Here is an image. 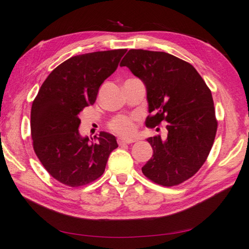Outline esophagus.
I'll list each match as a JSON object with an SVG mask.
<instances>
[{
    "label": "esophagus",
    "instance_id": "1",
    "mask_svg": "<svg viewBox=\"0 0 249 249\" xmlns=\"http://www.w3.org/2000/svg\"><path fill=\"white\" fill-rule=\"evenodd\" d=\"M135 139H128V138H119L118 139V142L119 144H129V143H133L135 142Z\"/></svg>",
    "mask_w": 249,
    "mask_h": 249
}]
</instances>
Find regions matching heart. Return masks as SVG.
<instances>
[{"instance_id": "1", "label": "heart", "mask_w": 249, "mask_h": 249, "mask_svg": "<svg viewBox=\"0 0 249 249\" xmlns=\"http://www.w3.org/2000/svg\"><path fill=\"white\" fill-rule=\"evenodd\" d=\"M135 116H125L120 115L116 118L112 119L109 122V128L114 131L116 134H120L122 136H130L135 133Z\"/></svg>"}]
</instances>
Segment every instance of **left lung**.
Instances as JSON below:
<instances>
[{"instance_id":"obj_1","label":"left lung","mask_w":249,"mask_h":249,"mask_svg":"<svg viewBox=\"0 0 249 249\" xmlns=\"http://www.w3.org/2000/svg\"><path fill=\"white\" fill-rule=\"evenodd\" d=\"M120 66L144 83L147 127L168 123L166 139H147L153 155L141 170L160 186H178L198 172L212 150L218 126L212 91L192 65L164 52L130 50Z\"/></svg>"}]
</instances>
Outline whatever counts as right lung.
<instances>
[{
	"label": "right lung",
	"instance_id": "1",
	"mask_svg": "<svg viewBox=\"0 0 249 249\" xmlns=\"http://www.w3.org/2000/svg\"><path fill=\"white\" fill-rule=\"evenodd\" d=\"M126 52L104 51L69 58L51 72L32 102L34 152L51 176L66 186L81 187L98 179L110 153L118 148L114 136L105 131L96 142L81 137L79 114L95 104L100 85L116 70Z\"/></svg>",
	"mask_w": 249,
	"mask_h": 249
}]
</instances>
